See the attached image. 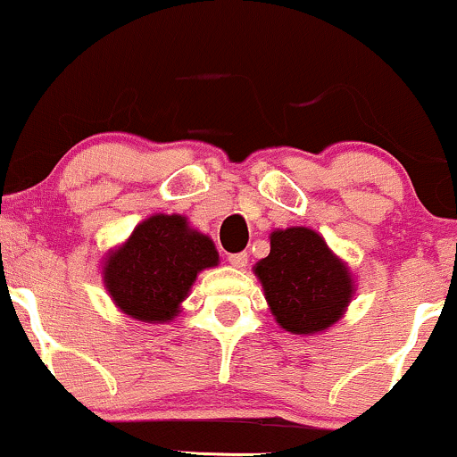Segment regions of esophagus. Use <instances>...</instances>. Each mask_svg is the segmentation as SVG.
Returning <instances> with one entry per match:
<instances>
[{
    "label": "esophagus",
    "instance_id": "1",
    "mask_svg": "<svg viewBox=\"0 0 457 457\" xmlns=\"http://www.w3.org/2000/svg\"><path fill=\"white\" fill-rule=\"evenodd\" d=\"M228 262L234 266V269H245V266H246V253H232L228 258Z\"/></svg>",
    "mask_w": 457,
    "mask_h": 457
}]
</instances>
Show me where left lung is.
Here are the masks:
<instances>
[{"label":"left lung","mask_w":457,"mask_h":457,"mask_svg":"<svg viewBox=\"0 0 457 457\" xmlns=\"http://www.w3.org/2000/svg\"><path fill=\"white\" fill-rule=\"evenodd\" d=\"M253 270L277 324L295 335L333 327L354 295L348 266L309 228L275 229L270 253Z\"/></svg>","instance_id":"left-lung-1"}]
</instances>
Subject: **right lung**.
<instances>
[{"label": "right lung", "mask_w": 457, "mask_h": 457, "mask_svg": "<svg viewBox=\"0 0 457 457\" xmlns=\"http://www.w3.org/2000/svg\"><path fill=\"white\" fill-rule=\"evenodd\" d=\"M219 264L206 234L182 214H152L127 243L109 251L103 281L115 307L139 322H170L197 279V272Z\"/></svg>", "instance_id": "1"}]
</instances>
